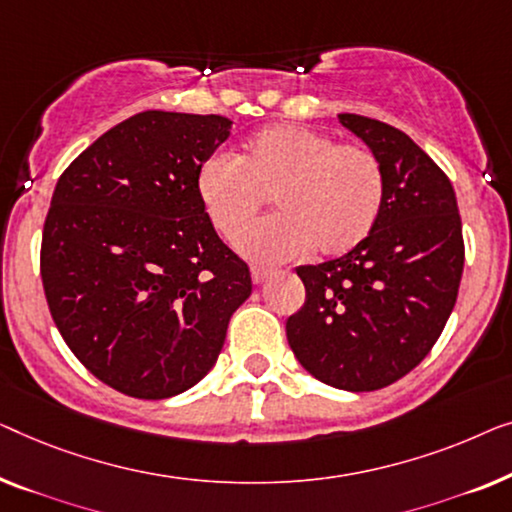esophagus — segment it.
<instances>
[{
  "mask_svg": "<svg viewBox=\"0 0 512 512\" xmlns=\"http://www.w3.org/2000/svg\"><path fill=\"white\" fill-rule=\"evenodd\" d=\"M250 276H253V283L259 285L271 276V269H269V266H257L255 264V266H250Z\"/></svg>",
  "mask_w": 512,
  "mask_h": 512,
  "instance_id": "esophagus-1",
  "label": "esophagus"
}]
</instances>
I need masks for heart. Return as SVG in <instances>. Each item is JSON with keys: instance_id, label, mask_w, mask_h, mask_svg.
Segmentation results:
<instances>
[{"instance_id": "b5f03b06", "label": "heart", "mask_w": 512, "mask_h": 512, "mask_svg": "<svg viewBox=\"0 0 512 512\" xmlns=\"http://www.w3.org/2000/svg\"><path fill=\"white\" fill-rule=\"evenodd\" d=\"M197 194L225 239H236L271 197L280 213L239 239L250 257L283 262L311 248L338 257L378 225L385 174L369 148L336 143L299 125H271L250 136L236 160L222 153L206 157Z\"/></svg>"}]
</instances>
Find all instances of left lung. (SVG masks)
Masks as SVG:
<instances>
[{"mask_svg":"<svg viewBox=\"0 0 512 512\" xmlns=\"http://www.w3.org/2000/svg\"><path fill=\"white\" fill-rule=\"evenodd\" d=\"M338 120L383 167V213L348 255L299 266L306 301L285 329L311 376L373 392L413 371L441 336L464 271L462 218L450 178L408 134L355 113Z\"/></svg>","mask_w":512,"mask_h":512,"instance_id":"1","label":"left lung"}]
</instances>
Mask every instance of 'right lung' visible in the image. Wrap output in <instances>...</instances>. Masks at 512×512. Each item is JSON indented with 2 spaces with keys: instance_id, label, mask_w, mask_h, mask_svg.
Returning <instances> with one entry per match:
<instances>
[{
  "instance_id": "obj_1",
  "label": "right lung",
  "mask_w": 512,
  "mask_h": 512,
  "mask_svg": "<svg viewBox=\"0 0 512 512\" xmlns=\"http://www.w3.org/2000/svg\"><path fill=\"white\" fill-rule=\"evenodd\" d=\"M229 127L222 115L136 113L55 185L41 239L50 315L78 362L127 397L197 385L253 292L197 194Z\"/></svg>"
}]
</instances>
